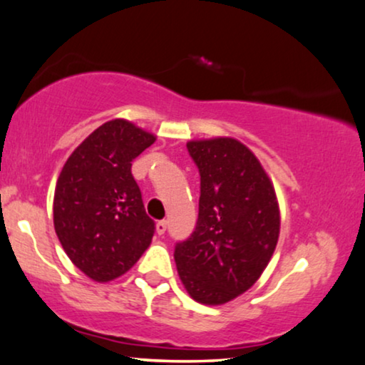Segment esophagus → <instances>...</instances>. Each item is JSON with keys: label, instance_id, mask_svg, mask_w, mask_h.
<instances>
[{"label": "esophagus", "instance_id": "esophagus-1", "mask_svg": "<svg viewBox=\"0 0 365 365\" xmlns=\"http://www.w3.org/2000/svg\"><path fill=\"white\" fill-rule=\"evenodd\" d=\"M155 230H157V233L160 235V236H162L163 233H165V232H167V222H165V220H160V222L157 223Z\"/></svg>", "mask_w": 365, "mask_h": 365}]
</instances>
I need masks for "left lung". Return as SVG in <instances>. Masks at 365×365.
I'll return each instance as SVG.
<instances>
[{"label": "left lung", "instance_id": "obj_1", "mask_svg": "<svg viewBox=\"0 0 365 365\" xmlns=\"http://www.w3.org/2000/svg\"><path fill=\"white\" fill-rule=\"evenodd\" d=\"M200 172L198 222L177 243L178 276L202 304H225L253 286L279 236V207L268 173L232 137L190 140Z\"/></svg>", "mask_w": 365, "mask_h": 365}]
</instances>
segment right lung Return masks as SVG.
<instances>
[{
    "label": "right lung",
    "mask_w": 365,
    "mask_h": 365,
    "mask_svg": "<svg viewBox=\"0 0 365 365\" xmlns=\"http://www.w3.org/2000/svg\"><path fill=\"white\" fill-rule=\"evenodd\" d=\"M155 135L125 119L102 124L64 163L54 192V230L66 255L97 283L127 273L150 245L132 162Z\"/></svg>",
    "instance_id": "obj_1"
}]
</instances>
